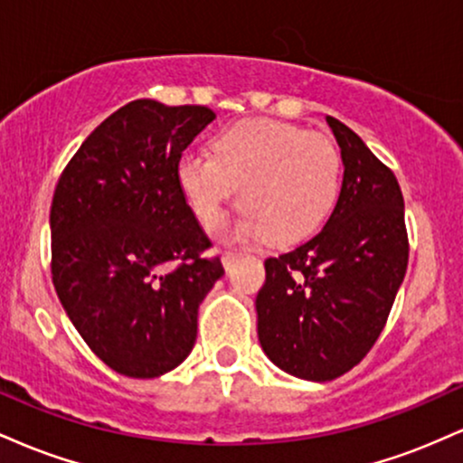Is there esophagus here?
Segmentation results:
<instances>
[{"mask_svg":"<svg viewBox=\"0 0 463 463\" xmlns=\"http://www.w3.org/2000/svg\"><path fill=\"white\" fill-rule=\"evenodd\" d=\"M237 257H241V252H237V250H224V254H222V263H224V268H231V265L237 261Z\"/></svg>","mask_w":463,"mask_h":463,"instance_id":"34e87169","label":"esophagus"}]
</instances>
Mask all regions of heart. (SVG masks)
Segmentation results:
<instances>
[{
    "instance_id": "1",
    "label": "heart",
    "mask_w": 463,
    "mask_h": 463,
    "mask_svg": "<svg viewBox=\"0 0 463 463\" xmlns=\"http://www.w3.org/2000/svg\"><path fill=\"white\" fill-rule=\"evenodd\" d=\"M176 178L191 211L215 226L239 191V239L291 243L331 213L342 183V156L331 137L276 119H250L215 139V156L184 152Z\"/></svg>"
}]
</instances>
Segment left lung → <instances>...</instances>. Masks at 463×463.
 Returning a JSON list of instances; mask_svg holds the SVG:
<instances>
[{
  "label": "left lung",
  "mask_w": 463,
  "mask_h": 463,
  "mask_svg": "<svg viewBox=\"0 0 463 463\" xmlns=\"http://www.w3.org/2000/svg\"><path fill=\"white\" fill-rule=\"evenodd\" d=\"M326 121L344 163L337 204L316 237L265 259L257 296L261 348L305 381L337 379L370 353L409 261L405 200L394 172L348 126Z\"/></svg>",
  "instance_id": "left-lung-1"
}]
</instances>
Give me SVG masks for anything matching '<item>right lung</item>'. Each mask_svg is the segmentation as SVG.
Returning <instances> with one entry per match:
<instances>
[{
  "mask_svg": "<svg viewBox=\"0 0 463 463\" xmlns=\"http://www.w3.org/2000/svg\"><path fill=\"white\" fill-rule=\"evenodd\" d=\"M215 113L135 99L73 154L52 200V280L87 346L132 379L187 359L200 302L224 276L176 178Z\"/></svg>",
  "mask_w": 463,
  "mask_h": 463,
  "instance_id": "obj_1",
  "label": "right lung"
}]
</instances>
